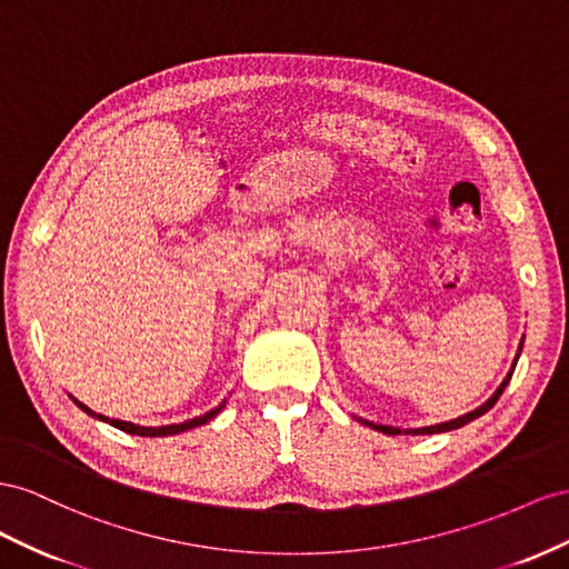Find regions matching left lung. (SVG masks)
Wrapping results in <instances>:
<instances>
[{"instance_id": "obj_1", "label": "left lung", "mask_w": 569, "mask_h": 569, "mask_svg": "<svg viewBox=\"0 0 569 569\" xmlns=\"http://www.w3.org/2000/svg\"><path fill=\"white\" fill-rule=\"evenodd\" d=\"M522 343H525V338H522ZM519 350H522V346H519ZM517 357H519V352H517ZM517 357H515V362H512V369L508 371V377L502 379V383L496 388V393L486 400L481 408H477L475 412H467V415H462V417H458V419H450V421H443V425H433V427H425V429H410L408 433H412V436H417V433H441V431H450V429H460V427H465V425H469V421L472 419H477V417H481L483 412H489L493 405L498 402V398L502 396V391H506V386L510 383V379H512V371H515V365H517ZM365 425H369L371 429H377V431H383V433H388V436H398V433H402L400 429H396V427H383V425H371V421H365Z\"/></svg>"}]
</instances>
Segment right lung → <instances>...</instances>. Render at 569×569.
Returning <instances> with one entry per match:
<instances>
[{
    "mask_svg": "<svg viewBox=\"0 0 569 569\" xmlns=\"http://www.w3.org/2000/svg\"><path fill=\"white\" fill-rule=\"evenodd\" d=\"M73 402L78 405L80 410L83 412H88L90 417H97V419H102V421H109L111 427H117V429H121V431H126V433H138V436H171V433H181V431H188V429H194V427H202V425H207L209 419H214L221 410H223V405H226V400L219 405V408H214V410H209V412H204L202 417H194V419H188V421H183V425H169V427H138V425H131V421H121V419H109V417H104V415H97V412H92L90 408H86L83 402H78L76 398H73Z\"/></svg>",
    "mask_w": 569,
    "mask_h": 569,
    "instance_id": "obj_1",
    "label": "right lung"
}]
</instances>
